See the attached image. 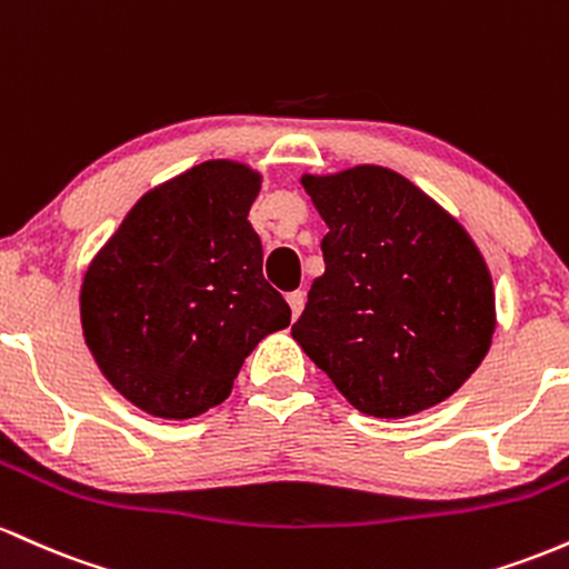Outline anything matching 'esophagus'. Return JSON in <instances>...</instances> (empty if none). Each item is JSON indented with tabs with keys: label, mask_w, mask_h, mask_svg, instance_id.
<instances>
[{
	"label": "esophagus",
	"mask_w": 569,
	"mask_h": 569,
	"mask_svg": "<svg viewBox=\"0 0 569 569\" xmlns=\"http://www.w3.org/2000/svg\"><path fill=\"white\" fill-rule=\"evenodd\" d=\"M287 303H290V311H292V319H298V315H301L303 311V303H306V296L301 290H296V292H290V296H287Z\"/></svg>",
	"instance_id": "obj_1"
}]
</instances>
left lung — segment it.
<instances>
[{
	"label": "left lung",
	"instance_id": "left-lung-1",
	"mask_svg": "<svg viewBox=\"0 0 569 569\" xmlns=\"http://www.w3.org/2000/svg\"><path fill=\"white\" fill-rule=\"evenodd\" d=\"M328 222L325 273L292 338L357 411L403 419L443 403L481 366L495 287L470 233L398 171L303 174Z\"/></svg>",
	"mask_w": 569,
	"mask_h": 569
}]
</instances>
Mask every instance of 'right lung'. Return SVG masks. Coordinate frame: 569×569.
Masks as SVG:
<instances>
[{"instance_id": "add662e5", "label": "right lung", "mask_w": 569, "mask_h": 569, "mask_svg": "<svg viewBox=\"0 0 569 569\" xmlns=\"http://www.w3.org/2000/svg\"><path fill=\"white\" fill-rule=\"evenodd\" d=\"M260 174L203 161L133 203L88 266L82 336L104 379L161 419L220 406L247 355L290 325L252 231Z\"/></svg>"}]
</instances>
